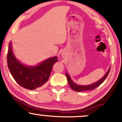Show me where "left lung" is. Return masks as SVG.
Instances as JSON below:
<instances>
[{
	"label": "left lung",
	"mask_w": 122,
	"mask_h": 122,
	"mask_svg": "<svg viewBox=\"0 0 122 122\" xmlns=\"http://www.w3.org/2000/svg\"><path fill=\"white\" fill-rule=\"evenodd\" d=\"M110 67L108 69V71H107V73H106L105 75L103 76L102 78L100 79L99 81H98L97 82L94 83L93 84L89 85H77L76 83H74L72 81V80L70 78V76H69V74H67V73H66V76L67 77V81H68L69 85H70V87L73 89L74 91H76V92H82V91H87V90H93V89H94L95 88H97L98 86H99V85L102 84V83L105 80V79L106 78V77H107L108 73L110 72Z\"/></svg>",
	"instance_id": "left-lung-1"
}]
</instances>
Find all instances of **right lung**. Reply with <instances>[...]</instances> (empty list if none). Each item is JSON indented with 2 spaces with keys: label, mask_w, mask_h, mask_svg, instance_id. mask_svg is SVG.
Returning <instances> with one entry per match:
<instances>
[{
  "label": "right lung",
  "mask_w": 122,
  "mask_h": 122,
  "mask_svg": "<svg viewBox=\"0 0 122 122\" xmlns=\"http://www.w3.org/2000/svg\"><path fill=\"white\" fill-rule=\"evenodd\" d=\"M57 57L48 58L35 66L24 65L17 60L12 51L11 42L7 53V65L11 75L19 85L25 89L34 90L41 87L48 81Z\"/></svg>",
  "instance_id": "right-lung-1"
}]
</instances>
